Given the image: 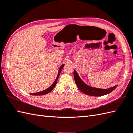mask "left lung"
Segmentation results:
<instances>
[{
    "instance_id": "left-lung-1",
    "label": "left lung",
    "mask_w": 133,
    "mask_h": 133,
    "mask_svg": "<svg viewBox=\"0 0 133 133\" xmlns=\"http://www.w3.org/2000/svg\"><path fill=\"white\" fill-rule=\"evenodd\" d=\"M74 79L76 83V85L78 86V88L83 93L92 96H101L110 93L113 90H115V88L118 85H115L107 89H101L92 87L91 86H89L83 82L82 79L80 78L78 74L77 73L76 71L74 70Z\"/></svg>"
}]
</instances>
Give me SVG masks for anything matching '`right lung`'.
Returning a JSON list of instances; mask_svg holds the SVG:
<instances>
[{
  "label": "right lung",
  "instance_id": "1",
  "mask_svg": "<svg viewBox=\"0 0 133 133\" xmlns=\"http://www.w3.org/2000/svg\"><path fill=\"white\" fill-rule=\"evenodd\" d=\"M64 66V64H62L61 66V67H59V70H58V75L57 76V78L55 79V81L54 82V83H52V84L49 87V88H48L47 89H45V90L41 91V92H36V93H32V94H30V95H36V96H41V95H44L46 94H48L49 92H51L52 89H54V88L55 87V85L57 84V81H58V79L59 78V75H60V73L61 72L62 70L63 69V68Z\"/></svg>",
  "mask_w": 133,
  "mask_h": 133
}]
</instances>
